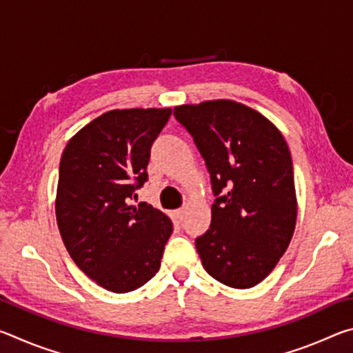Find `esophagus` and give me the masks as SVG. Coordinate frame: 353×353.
I'll use <instances>...</instances> for the list:
<instances>
[{
  "instance_id": "esophagus-1",
  "label": "esophagus",
  "mask_w": 353,
  "mask_h": 353,
  "mask_svg": "<svg viewBox=\"0 0 353 353\" xmlns=\"http://www.w3.org/2000/svg\"><path fill=\"white\" fill-rule=\"evenodd\" d=\"M183 214H185V208H179V210L174 212V219L176 221H182L183 219Z\"/></svg>"
}]
</instances>
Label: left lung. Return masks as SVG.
Segmentation results:
<instances>
[{"instance_id": "8db88e82", "label": "left lung", "mask_w": 353, "mask_h": 353, "mask_svg": "<svg viewBox=\"0 0 353 353\" xmlns=\"http://www.w3.org/2000/svg\"><path fill=\"white\" fill-rule=\"evenodd\" d=\"M205 160L212 224L196 238L202 265L230 288L270 276L294 234L297 199L288 145L274 124L230 99L174 107Z\"/></svg>"}]
</instances>
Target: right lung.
Listing matches in <instances>:
<instances>
[{"label": "right lung", "instance_id": "1", "mask_svg": "<svg viewBox=\"0 0 353 353\" xmlns=\"http://www.w3.org/2000/svg\"><path fill=\"white\" fill-rule=\"evenodd\" d=\"M171 109H115L94 118L65 146L56 219L77 268L112 292H129L160 270L172 223L146 202L132 205L148 181L151 146Z\"/></svg>", "mask_w": 353, "mask_h": 353}]
</instances>
